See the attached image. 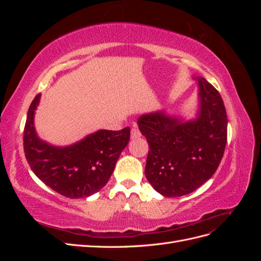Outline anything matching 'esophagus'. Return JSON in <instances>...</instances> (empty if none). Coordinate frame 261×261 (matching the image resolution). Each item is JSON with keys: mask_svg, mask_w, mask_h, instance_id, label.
<instances>
[{"mask_svg": "<svg viewBox=\"0 0 261 261\" xmlns=\"http://www.w3.org/2000/svg\"><path fill=\"white\" fill-rule=\"evenodd\" d=\"M141 136V133L137 127H133L130 130V138L132 139H136Z\"/></svg>", "mask_w": 261, "mask_h": 261, "instance_id": "34e87169", "label": "esophagus"}]
</instances>
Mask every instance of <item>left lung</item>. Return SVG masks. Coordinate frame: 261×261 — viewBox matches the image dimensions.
Instances as JSON below:
<instances>
[{
  "label": "left lung",
  "mask_w": 261,
  "mask_h": 261,
  "mask_svg": "<svg viewBox=\"0 0 261 261\" xmlns=\"http://www.w3.org/2000/svg\"><path fill=\"white\" fill-rule=\"evenodd\" d=\"M196 120L180 122L164 112L138 118L149 152L145 174L158 193L178 197L194 192L217 171L227 140V117L219 91L202 77Z\"/></svg>",
  "instance_id": "left-lung-1"
}]
</instances>
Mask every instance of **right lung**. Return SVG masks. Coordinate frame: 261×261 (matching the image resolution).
Listing matches in <instances>:
<instances>
[{
	"mask_svg": "<svg viewBox=\"0 0 261 261\" xmlns=\"http://www.w3.org/2000/svg\"><path fill=\"white\" fill-rule=\"evenodd\" d=\"M39 100L40 93L31 102L23 128V152L30 169L46 186L67 198H85L99 192L127 146L130 128L101 129L69 147H53L36 135L34 114Z\"/></svg>",
	"mask_w": 261,
	"mask_h": 261,
	"instance_id": "add662e5",
	"label": "right lung"
}]
</instances>
